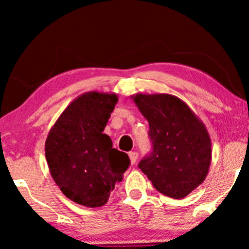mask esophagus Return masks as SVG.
I'll use <instances>...</instances> for the list:
<instances>
[{"mask_svg":"<svg viewBox=\"0 0 249 249\" xmlns=\"http://www.w3.org/2000/svg\"><path fill=\"white\" fill-rule=\"evenodd\" d=\"M129 159H130L131 164H135L136 161H137V159H138V153L137 152H130V153H129Z\"/></svg>","mask_w":249,"mask_h":249,"instance_id":"34e87169","label":"esophagus"}]
</instances>
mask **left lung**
Instances as JSON below:
<instances>
[{"mask_svg": "<svg viewBox=\"0 0 249 249\" xmlns=\"http://www.w3.org/2000/svg\"><path fill=\"white\" fill-rule=\"evenodd\" d=\"M131 98L148 121L153 142L152 154L138 166L163 195L183 198L209 173L212 144L205 124L173 95L137 93Z\"/></svg>", "mask_w": 249, "mask_h": 249, "instance_id": "8db88e82", "label": "left lung"}]
</instances>
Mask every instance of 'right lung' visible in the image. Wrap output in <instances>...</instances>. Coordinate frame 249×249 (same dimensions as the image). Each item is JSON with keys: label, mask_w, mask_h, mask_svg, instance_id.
<instances>
[{"label": "right lung", "mask_w": 249, "mask_h": 249, "mask_svg": "<svg viewBox=\"0 0 249 249\" xmlns=\"http://www.w3.org/2000/svg\"><path fill=\"white\" fill-rule=\"evenodd\" d=\"M117 103L114 93L81 94L47 135L45 156L51 176L63 195L79 205L94 209L107 204L130 163L103 134Z\"/></svg>", "instance_id": "add662e5"}]
</instances>
